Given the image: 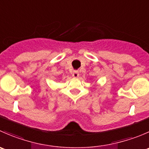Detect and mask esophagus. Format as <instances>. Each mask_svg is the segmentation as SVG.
I'll use <instances>...</instances> for the list:
<instances>
[{
	"instance_id": "1",
	"label": "esophagus",
	"mask_w": 149,
	"mask_h": 149,
	"mask_svg": "<svg viewBox=\"0 0 149 149\" xmlns=\"http://www.w3.org/2000/svg\"><path fill=\"white\" fill-rule=\"evenodd\" d=\"M72 76L74 78H78L79 76V72H78L77 70H73V71L72 72Z\"/></svg>"
}]
</instances>
